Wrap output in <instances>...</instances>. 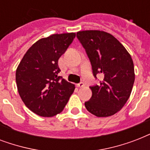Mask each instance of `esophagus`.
Masks as SVG:
<instances>
[{"label": "esophagus", "mask_w": 150, "mask_h": 150, "mask_svg": "<svg viewBox=\"0 0 150 150\" xmlns=\"http://www.w3.org/2000/svg\"><path fill=\"white\" fill-rule=\"evenodd\" d=\"M84 86H85V84L83 83V82H80V83L77 84V87H79V88H82V87H83Z\"/></svg>", "instance_id": "esophagus-1"}]
</instances>
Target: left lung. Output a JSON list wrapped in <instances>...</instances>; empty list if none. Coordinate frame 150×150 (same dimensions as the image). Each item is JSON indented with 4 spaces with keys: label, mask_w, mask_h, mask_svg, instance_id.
Here are the masks:
<instances>
[{
    "label": "left lung",
    "mask_w": 150,
    "mask_h": 150,
    "mask_svg": "<svg viewBox=\"0 0 150 150\" xmlns=\"http://www.w3.org/2000/svg\"><path fill=\"white\" fill-rule=\"evenodd\" d=\"M77 37L86 49L94 76L102 74L99 85L91 86V99L85 107L99 117L114 115L125 106L135 82L134 64L125 47L107 32L83 30Z\"/></svg>",
    "instance_id": "obj_1"
}]
</instances>
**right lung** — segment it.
Returning <instances> with one entry per match:
<instances>
[{"label":"right lung","mask_w":150,"mask_h":150,"mask_svg":"<svg viewBox=\"0 0 150 150\" xmlns=\"http://www.w3.org/2000/svg\"><path fill=\"white\" fill-rule=\"evenodd\" d=\"M75 37V33H67L39 40L18 66L15 79L20 97L39 116L60 114L75 90V85L57 75L61 71L58 59Z\"/></svg>","instance_id":"1"}]
</instances>
